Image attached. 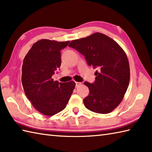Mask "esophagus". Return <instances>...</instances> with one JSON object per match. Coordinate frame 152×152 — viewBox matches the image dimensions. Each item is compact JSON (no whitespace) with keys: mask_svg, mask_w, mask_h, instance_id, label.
I'll return each mask as SVG.
<instances>
[{"mask_svg":"<svg viewBox=\"0 0 152 152\" xmlns=\"http://www.w3.org/2000/svg\"><path fill=\"white\" fill-rule=\"evenodd\" d=\"M75 84H76V87H78V86H80V85H81V83L78 82H76Z\"/></svg>","mask_w":152,"mask_h":152,"instance_id":"34e87169","label":"esophagus"}]
</instances>
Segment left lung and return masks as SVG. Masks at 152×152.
I'll use <instances>...</instances> for the list:
<instances>
[{
    "label": "left lung",
    "mask_w": 152,
    "mask_h": 152,
    "mask_svg": "<svg viewBox=\"0 0 152 152\" xmlns=\"http://www.w3.org/2000/svg\"><path fill=\"white\" fill-rule=\"evenodd\" d=\"M84 56L89 66L97 68L93 83L85 82L90 93L84 99L86 108L107 114L123 100L130 81L127 56L116 41L101 33L73 40L68 45Z\"/></svg>",
    "instance_id": "left-lung-1"
}]
</instances>
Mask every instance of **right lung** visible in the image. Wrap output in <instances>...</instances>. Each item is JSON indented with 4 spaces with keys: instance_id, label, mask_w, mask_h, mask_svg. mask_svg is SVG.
I'll use <instances>...</instances> for the list:
<instances>
[{
    "instance_id": "obj_1",
    "label": "right lung",
    "mask_w": 152,
    "mask_h": 152,
    "mask_svg": "<svg viewBox=\"0 0 152 152\" xmlns=\"http://www.w3.org/2000/svg\"><path fill=\"white\" fill-rule=\"evenodd\" d=\"M70 41L41 39L33 45L23 61L22 83L27 98L41 113L53 116L67 105L76 84L59 83L52 76L61 64V50Z\"/></svg>"
}]
</instances>
